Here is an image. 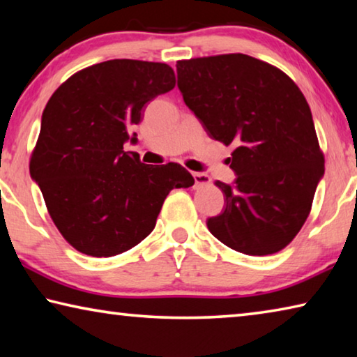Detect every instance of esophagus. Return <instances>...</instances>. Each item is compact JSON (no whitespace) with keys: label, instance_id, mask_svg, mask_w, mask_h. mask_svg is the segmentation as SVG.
Wrapping results in <instances>:
<instances>
[{"label":"esophagus","instance_id":"esophagus-1","mask_svg":"<svg viewBox=\"0 0 357 357\" xmlns=\"http://www.w3.org/2000/svg\"><path fill=\"white\" fill-rule=\"evenodd\" d=\"M193 179H195V185L211 184V176L206 173H193Z\"/></svg>","mask_w":357,"mask_h":357}]
</instances>
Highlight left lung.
I'll use <instances>...</instances> for the list:
<instances>
[{"label":"left lung","mask_w":357,"mask_h":357,"mask_svg":"<svg viewBox=\"0 0 357 357\" xmlns=\"http://www.w3.org/2000/svg\"><path fill=\"white\" fill-rule=\"evenodd\" d=\"M178 88L214 140L236 149L234 184L215 181L222 214L206 225L229 249L271 255L291 243L324 174L310 107L285 72L243 53L183 59Z\"/></svg>","instance_id":"1"}]
</instances>
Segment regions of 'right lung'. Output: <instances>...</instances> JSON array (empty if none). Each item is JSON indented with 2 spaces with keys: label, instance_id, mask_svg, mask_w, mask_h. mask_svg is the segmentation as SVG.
Segmentation results:
<instances>
[{
  "label": "right lung",
  "instance_id": "obj_1",
  "mask_svg": "<svg viewBox=\"0 0 357 357\" xmlns=\"http://www.w3.org/2000/svg\"><path fill=\"white\" fill-rule=\"evenodd\" d=\"M165 63L110 59L69 77L42 113L29 160L45 206L63 238L91 257L135 247L155 227L170 190L193 185L183 165L142 164L124 143L144 105L172 91Z\"/></svg>",
  "mask_w": 357,
  "mask_h": 357
}]
</instances>
